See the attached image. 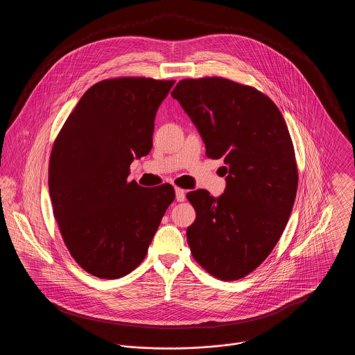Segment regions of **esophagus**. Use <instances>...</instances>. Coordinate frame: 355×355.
Listing matches in <instances>:
<instances>
[{"label": "esophagus", "mask_w": 355, "mask_h": 355, "mask_svg": "<svg viewBox=\"0 0 355 355\" xmlns=\"http://www.w3.org/2000/svg\"><path fill=\"white\" fill-rule=\"evenodd\" d=\"M175 193H176V201L178 202H183L186 200V193L184 190L182 189H175Z\"/></svg>", "instance_id": "1"}]
</instances>
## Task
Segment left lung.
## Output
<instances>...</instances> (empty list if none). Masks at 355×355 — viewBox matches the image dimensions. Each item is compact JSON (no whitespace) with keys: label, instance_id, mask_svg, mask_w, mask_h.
<instances>
[{"label":"left lung","instance_id":"obj_1","mask_svg":"<svg viewBox=\"0 0 355 355\" xmlns=\"http://www.w3.org/2000/svg\"><path fill=\"white\" fill-rule=\"evenodd\" d=\"M178 100L202 137L209 158H224L225 190L187 194L197 211L187 228L196 261L221 280H238L263 262L291 214L298 169L277 106L253 87L223 78L180 80Z\"/></svg>","mask_w":355,"mask_h":355}]
</instances>
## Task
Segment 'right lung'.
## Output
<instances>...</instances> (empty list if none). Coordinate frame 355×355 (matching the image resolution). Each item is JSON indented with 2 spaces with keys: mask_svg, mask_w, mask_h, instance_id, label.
<instances>
[{
  "mask_svg": "<svg viewBox=\"0 0 355 355\" xmlns=\"http://www.w3.org/2000/svg\"><path fill=\"white\" fill-rule=\"evenodd\" d=\"M173 80L119 78L92 86L61 128L49 164L53 213L73 259L101 279H119L146 257L171 184L128 182L134 158L153 146L154 119Z\"/></svg>",
  "mask_w": 355,
  "mask_h": 355,
  "instance_id": "right-lung-1",
  "label": "right lung"
}]
</instances>
